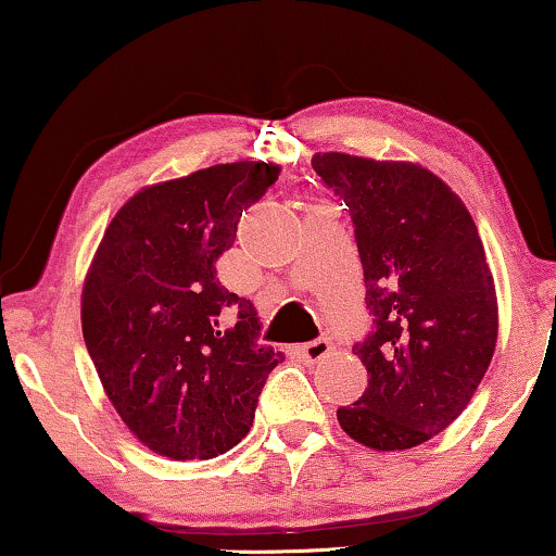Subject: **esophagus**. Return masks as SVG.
Listing matches in <instances>:
<instances>
[{
	"mask_svg": "<svg viewBox=\"0 0 556 556\" xmlns=\"http://www.w3.org/2000/svg\"><path fill=\"white\" fill-rule=\"evenodd\" d=\"M331 341L326 339V337H321V339H316V341H308V344H303V346H299V352H301V356L306 362H321L324 356H329L331 354Z\"/></svg>",
	"mask_w": 556,
	"mask_h": 556,
	"instance_id": "34e87169",
	"label": "esophagus"
}]
</instances>
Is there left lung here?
Instances as JSON below:
<instances>
[{"label": "left lung", "instance_id": "8db88e82", "mask_svg": "<svg viewBox=\"0 0 556 556\" xmlns=\"http://www.w3.org/2000/svg\"><path fill=\"white\" fill-rule=\"evenodd\" d=\"M311 166L352 215L375 316L354 344L369 387L337 409L339 425L375 451H407L466 409L496 349L481 235L460 197L420 164L326 151Z\"/></svg>", "mask_w": 556, "mask_h": 556}]
</instances>
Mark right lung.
Masks as SVG:
<instances>
[{"label": "right lung", "instance_id": "add662e5", "mask_svg": "<svg viewBox=\"0 0 556 556\" xmlns=\"http://www.w3.org/2000/svg\"><path fill=\"white\" fill-rule=\"evenodd\" d=\"M265 162L143 187L116 212L83 283L88 354L126 428L172 460H210L248 435L283 354L257 344L261 318L217 280L242 210L278 179Z\"/></svg>", "mask_w": 556, "mask_h": 556}]
</instances>
